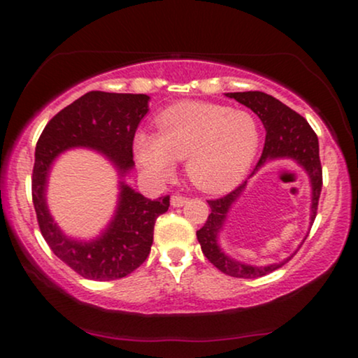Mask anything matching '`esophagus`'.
<instances>
[{"label":"esophagus","instance_id":"34e87169","mask_svg":"<svg viewBox=\"0 0 358 358\" xmlns=\"http://www.w3.org/2000/svg\"><path fill=\"white\" fill-rule=\"evenodd\" d=\"M187 202V199L185 197H182V195H173V197H171V205H173L174 208H179V207H182V205Z\"/></svg>","mask_w":358,"mask_h":358}]
</instances>
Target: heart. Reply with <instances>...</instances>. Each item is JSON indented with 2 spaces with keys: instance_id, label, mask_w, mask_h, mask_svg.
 I'll list each match as a JSON object with an SVG mask.
<instances>
[{
  "instance_id": "obj_1",
  "label": "heart",
  "mask_w": 358,
  "mask_h": 358,
  "mask_svg": "<svg viewBox=\"0 0 358 358\" xmlns=\"http://www.w3.org/2000/svg\"><path fill=\"white\" fill-rule=\"evenodd\" d=\"M158 135H134L135 158L146 174L171 179L176 161H185L194 185L210 194L227 192L246 178L261 145L257 120L246 110L210 102H182L161 112Z\"/></svg>"
}]
</instances>
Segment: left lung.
<instances>
[{"instance_id":"obj_1","label":"left lung","mask_w":358,"mask_h":358,"mask_svg":"<svg viewBox=\"0 0 358 358\" xmlns=\"http://www.w3.org/2000/svg\"><path fill=\"white\" fill-rule=\"evenodd\" d=\"M224 96L251 109L261 119L264 129H266V143H264L262 155L249 178H252L259 169L272 163V161H293L298 168L305 171L308 179H310V224H313L316 218L317 200H320L322 187V169L320 161V143H317V136L310 124L300 114H296L290 107H287L283 102L266 94V92H227ZM246 185L248 180H244L239 187L224 195V197L208 200L212 212L208 215L207 223L197 231V239L205 257L223 273L239 278H256L267 275L275 268L282 267L283 264L290 261L298 249L283 261L267 264V266H251V264L238 261V259L229 256L224 251L222 244H220V236H222L224 229L229 210L233 208V205L238 202L244 190H246Z\"/></svg>"}]
</instances>
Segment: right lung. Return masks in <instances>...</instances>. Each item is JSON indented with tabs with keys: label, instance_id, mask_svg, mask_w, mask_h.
<instances>
[{
	"label": "right lung",
	"instance_id": "add662e5",
	"mask_svg": "<svg viewBox=\"0 0 358 358\" xmlns=\"http://www.w3.org/2000/svg\"><path fill=\"white\" fill-rule=\"evenodd\" d=\"M150 110V96L91 91L58 112L36 146L32 200L38 227L53 254L90 280H115L146 261L155 222L168 212L169 197L151 200L125 182L135 168L134 135ZM90 149L110 161L120 178L115 213L94 238L68 237L52 220L46 203L48 178L55 161L70 149Z\"/></svg>",
	"mask_w": 358,
	"mask_h": 358
}]
</instances>
